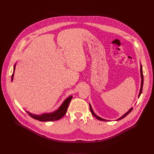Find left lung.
Returning <instances> with one entry per match:
<instances>
[{
	"mask_svg": "<svg viewBox=\"0 0 154 154\" xmlns=\"http://www.w3.org/2000/svg\"><path fill=\"white\" fill-rule=\"evenodd\" d=\"M140 71H141V89H140V93H139V95H138V97H140V95H141V93H142L143 85V69H142V66H141V69H140ZM90 111H91L92 115H93L94 117H96L97 119H99V120H100V121H106V119H102V118H100L99 116H97V115L94 113V112H93V109H92V107H91V106L90 104ZM132 109H133V108H131L125 114H124L122 117H121L120 118H119L118 119H117V121L120 120V119H123L124 118H125L127 115H128L131 112V110H132Z\"/></svg>",
	"mask_w": 154,
	"mask_h": 154,
	"instance_id": "8db88e82",
	"label": "left lung"
}]
</instances>
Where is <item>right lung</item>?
I'll return each instance as SVG.
<instances>
[{"label": "right lung", "mask_w": 154, "mask_h": 154, "mask_svg": "<svg viewBox=\"0 0 154 154\" xmlns=\"http://www.w3.org/2000/svg\"><path fill=\"white\" fill-rule=\"evenodd\" d=\"M15 66H14L13 69V73L11 76V81H13V76H14V72L15 70ZM72 96H70L68 97L66 99L63 103L61 104V105L60 106V108L56 110L55 112L51 113H45V114H42L40 115H33L29 112H27V113L33 119H37L39 121H42V122H46V121H57L60 119L61 118H63L66 113L68 105L69 104V102L72 99Z\"/></svg>", "instance_id": "obj_1"}]
</instances>
